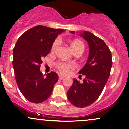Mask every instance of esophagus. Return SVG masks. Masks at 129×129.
Here are the masks:
<instances>
[{"label":"esophagus","instance_id":"obj_1","mask_svg":"<svg viewBox=\"0 0 129 129\" xmlns=\"http://www.w3.org/2000/svg\"><path fill=\"white\" fill-rule=\"evenodd\" d=\"M64 78V77H63V75H59V77H58L59 80H62V79H63Z\"/></svg>","mask_w":129,"mask_h":129}]
</instances>
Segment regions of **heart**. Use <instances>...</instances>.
<instances>
[{
  "mask_svg": "<svg viewBox=\"0 0 129 129\" xmlns=\"http://www.w3.org/2000/svg\"><path fill=\"white\" fill-rule=\"evenodd\" d=\"M59 45V40H56L52 43L51 47V52H54L57 49V47ZM71 47L74 53L79 51L83 52L84 49V43L80 39H75L71 42ZM57 67L60 70V72L63 74H67L69 73L71 69L73 68V65L68 64L66 63H60L57 64Z\"/></svg>",
  "mask_w": 129,
  "mask_h": 129,
  "instance_id": "heart-1",
  "label": "heart"
}]
</instances>
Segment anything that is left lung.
<instances>
[{"instance_id": "1", "label": "left lung", "mask_w": 129, "mask_h": 129, "mask_svg": "<svg viewBox=\"0 0 129 129\" xmlns=\"http://www.w3.org/2000/svg\"><path fill=\"white\" fill-rule=\"evenodd\" d=\"M70 33L75 34L74 31ZM80 36L87 41L89 47L87 61L78 72L86 78L82 83L74 79L67 96L75 106L85 107L100 95L109 77L112 61L111 52L103 40L88 31L81 32Z\"/></svg>"}]
</instances>
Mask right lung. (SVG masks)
<instances>
[{"mask_svg": "<svg viewBox=\"0 0 129 129\" xmlns=\"http://www.w3.org/2000/svg\"><path fill=\"white\" fill-rule=\"evenodd\" d=\"M63 29L38 25L24 33L13 49V66L20 91L28 101L39 103L46 100L58 81L51 72L45 78L40 71L42 59L50 52L52 43Z\"/></svg>", "mask_w": 129, "mask_h": 129, "instance_id": "add662e5", "label": "right lung"}]
</instances>
